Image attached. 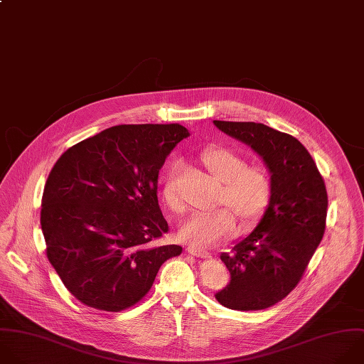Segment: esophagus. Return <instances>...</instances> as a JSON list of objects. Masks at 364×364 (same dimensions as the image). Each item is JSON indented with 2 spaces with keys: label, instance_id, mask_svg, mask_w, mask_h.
I'll list each match as a JSON object with an SVG mask.
<instances>
[{
  "label": "esophagus",
  "instance_id": "obj_1",
  "mask_svg": "<svg viewBox=\"0 0 364 364\" xmlns=\"http://www.w3.org/2000/svg\"><path fill=\"white\" fill-rule=\"evenodd\" d=\"M187 250H188L190 255H193V256H196V257H201V259H210V257H211V253L207 252V250H204V249H198V247L190 246Z\"/></svg>",
  "mask_w": 364,
  "mask_h": 364
}]
</instances>
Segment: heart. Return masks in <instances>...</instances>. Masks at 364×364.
<instances>
[{
	"mask_svg": "<svg viewBox=\"0 0 364 364\" xmlns=\"http://www.w3.org/2000/svg\"><path fill=\"white\" fill-rule=\"evenodd\" d=\"M200 161L207 173L220 183L215 204L210 213L191 214L178 230L183 241L193 247H211L230 237L235 228V217L241 227L257 223L270 205L273 177L262 164H246V160L225 147H211L201 153ZM174 163L163 184V198L170 210L180 213L183 205L177 193Z\"/></svg>",
	"mask_w": 364,
	"mask_h": 364,
	"instance_id": "obj_1",
	"label": "heart"
}]
</instances>
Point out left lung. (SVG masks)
Returning a JSON list of instances; mask_svg holds the SVG:
<instances>
[{"instance_id":"8db88e82","label":"left lung","mask_w":364,"mask_h":364,"mask_svg":"<svg viewBox=\"0 0 364 364\" xmlns=\"http://www.w3.org/2000/svg\"><path fill=\"white\" fill-rule=\"evenodd\" d=\"M227 136L250 146L273 177V197L257 227L220 259L230 283L215 293L231 310H263L283 300L301 280L326 228L327 191L306 147L262 123L218 121Z\"/></svg>"}]
</instances>
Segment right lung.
<instances>
[{
  "instance_id": "1",
  "label": "right lung",
  "mask_w": 364,
  "mask_h": 364,
  "mask_svg": "<svg viewBox=\"0 0 364 364\" xmlns=\"http://www.w3.org/2000/svg\"><path fill=\"white\" fill-rule=\"evenodd\" d=\"M190 133L180 124H124L70 147L43 193L47 257L82 304L121 311L151 289L177 245L156 246L168 231L157 198L159 171Z\"/></svg>"
}]
</instances>
